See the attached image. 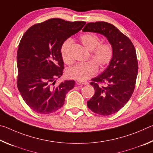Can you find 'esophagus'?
Here are the masks:
<instances>
[{
    "instance_id": "obj_1",
    "label": "esophagus",
    "mask_w": 153,
    "mask_h": 153,
    "mask_svg": "<svg viewBox=\"0 0 153 153\" xmlns=\"http://www.w3.org/2000/svg\"><path fill=\"white\" fill-rule=\"evenodd\" d=\"M77 84H82V85H88L89 83L86 81H79V80H78V81H77Z\"/></svg>"
}]
</instances>
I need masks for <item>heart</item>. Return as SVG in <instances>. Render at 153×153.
Returning <instances> with one entry per match:
<instances>
[{"label": "heart", "instance_id": "obj_1", "mask_svg": "<svg viewBox=\"0 0 153 153\" xmlns=\"http://www.w3.org/2000/svg\"><path fill=\"white\" fill-rule=\"evenodd\" d=\"M80 41L88 50L91 51V56L94 61L79 63L69 67L67 70V76L69 78L84 81L92 77L98 71V63L100 67L107 65L113 58V47L108 43H100V39L94 33H85L80 36ZM71 44V40H66L61 49L62 59L64 63L69 64L71 59L69 50ZM97 63V64L96 63Z\"/></svg>", "mask_w": 153, "mask_h": 153}]
</instances>
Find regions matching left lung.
I'll list each match as a JSON object with an SVG mask.
<instances>
[{
	"mask_svg": "<svg viewBox=\"0 0 153 153\" xmlns=\"http://www.w3.org/2000/svg\"><path fill=\"white\" fill-rule=\"evenodd\" d=\"M82 31L104 36L113 47V58L107 69L92 79L95 92L87 102L94 113L110 115L120 111L133 94L138 70L135 48L129 38L107 22L88 23ZM99 82L107 86H99Z\"/></svg>",
	"mask_w": 153,
	"mask_h": 153,
	"instance_id": "obj_1",
	"label": "left lung"
}]
</instances>
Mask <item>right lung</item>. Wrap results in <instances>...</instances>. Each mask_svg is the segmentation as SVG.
Masks as SVG:
<instances>
[{"instance_id":"1","label":"right lung","mask_w":153,"mask_h":153,"mask_svg":"<svg viewBox=\"0 0 153 153\" xmlns=\"http://www.w3.org/2000/svg\"><path fill=\"white\" fill-rule=\"evenodd\" d=\"M85 24L54 18L33 25L23 36L17 55V84L23 99L35 112L48 114L59 110L74 87V80L55 84L63 73L61 49Z\"/></svg>"}]
</instances>
